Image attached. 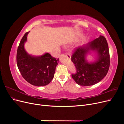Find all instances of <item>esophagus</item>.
Returning <instances> with one entry per match:
<instances>
[{
    "label": "esophagus",
    "mask_w": 124,
    "mask_h": 124,
    "mask_svg": "<svg viewBox=\"0 0 124 124\" xmlns=\"http://www.w3.org/2000/svg\"><path fill=\"white\" fill-rule=\"evenodd\" d=\"M65 54H66V56L68 58H70V54L69 53H65Z\"/></svg>",
    "instance_id": "34e87169"
}]
</instances>
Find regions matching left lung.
Wrapping results in <instances>:
<instances>
[{"label":"left lung","instance_id":"left-lung-1","mask_svg":"<svg viewBox=\"0 0 124 124\" xmlns=\"http://www.w3.org/2000/svg\"><path fill=\"white\" fill-rule=\"evenodd\" d=\"M89 49L97 51L99 54L97 61L91 64L85 59V56ZM71 61L76 68V72L71 76L78 84L91 86L98 83L106 76L110 64L106 39L100 36L85 46L76 48L71 55Z\"/></svg>","mask_w":124,"mask_h":124}]
</instances>
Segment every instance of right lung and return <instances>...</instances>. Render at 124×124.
Returning <instances> with one entry per match:
<instances>
[{
	"label": "right lung",
	"instance_id": "1",
	"mask_svg": "<svg viewBox=\"0 0 124 124\" xmlns=\"http://www.w3.org/2000/svg\"><path fill=\"white\" fill-rule=\"evenodd\" d=\"M28 32L25 33L17 48V67L22 77L30 84L36 86L46 85L54 78L58 58L52 57L48 53L39 57L28 54L24 44L27 40Z\"/></svg>",
	"mask_w": 124,
	"mask_h": 124
}]
</instances>
